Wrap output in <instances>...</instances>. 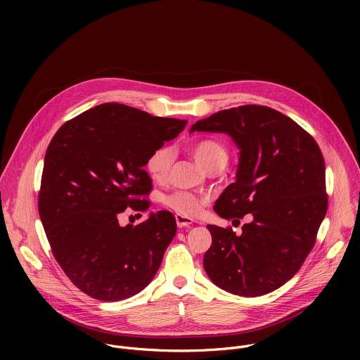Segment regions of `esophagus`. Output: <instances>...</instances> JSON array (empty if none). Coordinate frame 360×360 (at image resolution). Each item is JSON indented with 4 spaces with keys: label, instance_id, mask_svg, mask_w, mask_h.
Returning a JSON list of instances; mask_svg holds the SVG:
<instances>
[{
    "label": "esophagus",
    "instance_id": "obj_1",
    "mask_svg": "<svg viewBox=\"0 0 360 360\" xmlns=\"http://www.w3.org/2000/svg\"><path fill=\"white\" fill-rule=\"evenodd\" d=\"M175 219H176L178 228H188V226H191V225L193 224V219H191V218H188V217H184V215H181V214H176V215H175Z\"/></svg>",
    "mask_w": 360,
    "mask_h": 360
}]
</instances>
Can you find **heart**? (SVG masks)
I'll list each match as a JSON object with an SVG mask.
<instances>
[{
  "label": "heart",
  "instance_id": "1",
  "mask_svg": "<svg viewBox=\"0 0 360 360\" xmlns=\"http://www.w3.org/2000/svg\"><path fill=\"white\" fill-rule=\"evenodd\" d=\"M191 152L196 162L207 171H221L228 164V149L218 141L203 139L191 146ZM172 164V152L168 146H160L153 149L146 160V171L157 179H165ZM168 207L184 215H193L200 208V198L189 192H175L165 199Z\"/></svg>",
  "mask_w": 360,
  "mask_h": 360
}]
</instances>
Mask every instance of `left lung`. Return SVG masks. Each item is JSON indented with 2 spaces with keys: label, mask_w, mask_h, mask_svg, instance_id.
Wrapping results in <instances>:
<instances>
[{
  "label": "left lung",
  "mask_w": 360,
  "mask_h": 360,
  "mask_svg": "<svg viewBox=\"0 0 360 360\" xmlns=\"http://www.w3.org/2000/svg\"><path fill=\"white\" fill-rule=\"evenodd\" d=\"M195 131L228 134L239 148L236 181L215 212L225 219L252 214L240 235L207 226L212 245L203 268L229 293L266 295L299 271L315 245L328 210L322 152L293 120L262 105L219 111L195 122Z\"/></svg>",
  "instance_id": "left-lung-1"
}]
</instances>
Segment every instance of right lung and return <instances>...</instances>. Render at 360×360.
Here are the masks:
<instances>
[{
    "label": "right lung",
    "mask_w": 360,
    "mask_h": 360,
    "mask_svg": "<svg viewBox=\"0 0 360 360\" xmlns=\"http://www.w3.org/2000/svg\"><path fill=\"white\" fill-rule=\"evenodd\" d=\"M185 120L102 104L65 122L51 139L38 211L57 262L88 296L115 302L149 285L176 233L175 217L150 212L121 226L127 208L148 210L149 153L184 131Z\"/></svg>",
    "instance_id": "1"
}]
</instances>
